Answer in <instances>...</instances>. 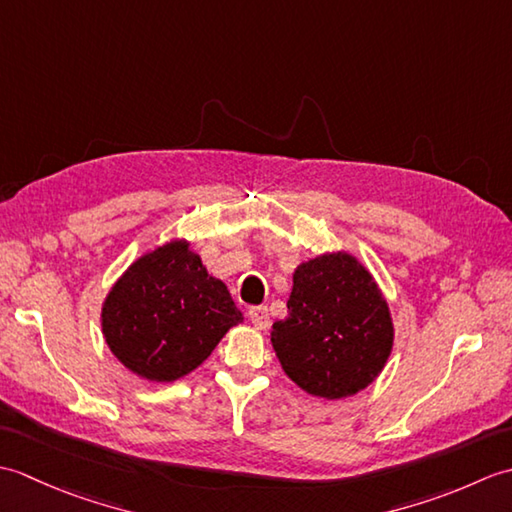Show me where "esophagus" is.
<instances>
[{
    "mask_svg": "<svg viewBox=\"0 0 512 512\" xmlns=\"http://www.w3.org/2000/svg\"><path fill=\"white\" fill-rule=\"evenodd\" d=\"M248 319H250V323L255 325L257 330H268V325H270L268 308H264V306H259V308H250V310H248Z\"/></svg>",
    "mask_w": 512,
    "mask_h": 512,
    "instance_id": "1",
    "label": "esophagus"
}]
</instances>
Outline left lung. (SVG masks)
<instances>
[{"label": "left lung", "instance_id": "1", "mask_svg": "<svg viewBox=\"0 0 512 512\" xmlns=\"http://www.w3.org/2000/svg\"><path fill=\"white\" fill-rule=\"evenodd\" d=\"M270 341L292 383L312 396L339 400L383 372L394 323L372 273L339 250L297 266L288 317L273 323Z\"/></svg>", "mask_w": 512, "mask_h": 512}]
</instances>
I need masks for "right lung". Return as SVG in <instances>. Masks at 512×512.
<instances>
[{
    "label": "right lung",
    "mask_w": 512,
    "mask_h": 512,
    "mask_svg": "<svg viewBox=\"0 0 512 512\" xmlns=\"http://www.w3.org/2000/svg\"><path fill=\"white\" fill-rule=\"evenodd\" d=\"M231 292L211 277L189 242L171 239L138 257L107 292L101 328L129 372L173 383L211 356L242 323Z\"/></svg>",
    "instance_id": "add662e5"
}]
</instances>
